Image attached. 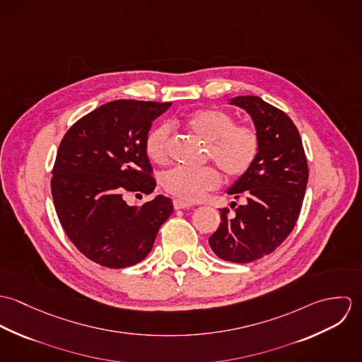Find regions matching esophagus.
<instances>
[{
  "instance_id": "1",
  "label": "esophagus",
  "mask_w": 362,
  "mask_h": 362,
  "mask_svg": "<svg viewBox=\"0 0 362 362\" xmlns=\"http://www.w3.org/2000/svg\"><path fill=\"white\" fill-rule=\"evenodd\" d=\"M173 205H174L175 210H178V209H188V207L194 206L192 204L185 202V201H181V199H174V201H173Z\"/></svg>"
}]
</instances>
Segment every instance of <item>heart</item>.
I'll return each instance as SVG.
<instances>
[{
	"mask_svg": "<svg viewBox=\"0 0 362 362\" xmlns=\"http://www.w3.org/2000/svg\"><path fill=\"white\" fill-rule=\"evenodd\" d=\"M234 117L218 108H205L185 118L187 128L207 141V158L216 161L230 178L244 175L254 164L259 152L257 129L248 124H234ZM171 127L160 124L146 136L145 151L155 163H165L170 153ZM221 182L220 173L213 165L199 168L174 167L163 173V188L185 202L201 201L206 192Z\"/></svg>",
	"mask_w": 362,
	"mask_h": 362,
	"instance_id": "b5f03b06",
	"label": "heart"
}]
</instances>
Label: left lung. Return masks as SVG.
<instances>
[{
  "label": "left lung",
  "instance_id": "8db88e82",
  "mask_svg": "<svg viewBox=\"0 0 362 362\" xmlns=\"http://www.w3.org/2000/svg\"><path fill=\"white\" fill-rule=\"evenodd\" d=\"M231 104L252 117L259 152L251 168L227 191L247 202L234 206V216H228L227 207L220 209L221 223L209 245L220 259L250 263L272 254L293 231L310 173L300 132L284 111L258 96H238Z\"/></svg>",
  "mask_w": 362,
  "mask_h": 362
}]
</instances>
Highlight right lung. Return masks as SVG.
<instances>
[{
	"instance_id": "right-lung-1",
	"label": "right lung",
	"mask_w": 362,
	"mask_h": 362,
	"mask_svg": "<svg viewBox=\"0 0 362 362\" xmlns=\"http://www.w3.org/2000/svg\"><path fill=\"white\" fill-rule=\"evenodd\" d=\"M171 103L114 100L78 119L64 135L52 167V201L71 243L86 258L122 269L148 257L173 202L158 195L129 206L128 192L156 187L145 141Z\"/></svg>"
}]
</instances>
